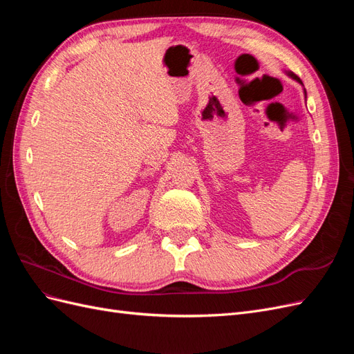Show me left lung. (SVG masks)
Wrapping results in <instances>:
<instances>
[{
	"instance_id": "8db88e82",
	"label": "left lung",
	"mask_w": 354,
	"mask_h": 354,
	"mask_svg": "<svg viewBox=\"0 0 354 354\" xmlns=\"http://www.w3.org/2000/svg\"><path fill=\"white\" fill-rule=\"evenodd\" d=\"M285 73L288 75V77H289V78H292L294 81H297V82H299V84H301V85H303L301 80H299V78L297 77V75H295L294 72H291V71H285ZM303 87H304V85H303ZM304 95H306V97H307V93H306V88H304Z\"/></svg>"
}]
</instances>
